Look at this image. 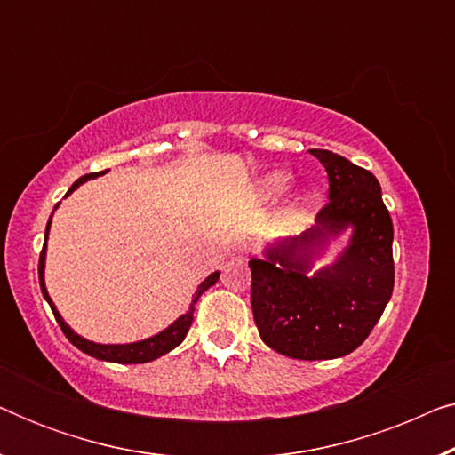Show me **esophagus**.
Instances as JSON below:
<instances>
[{
	"label": "esophagus",
	"mask_w": 455,
	"mask_h": 455,
	"mask_svg": "<svg viewBox=\"0 0 455 455\" xmlns=\"http://www.w3.org/2000/svg\"><path fill=\"white\" fill-rule=\"evenodd\" d=\"M232 257L238 259V260L248 257V244H246V242H235V244L232 246Z\"/></svg>",
	"instance_id": "34e87169"
}]
</instances>
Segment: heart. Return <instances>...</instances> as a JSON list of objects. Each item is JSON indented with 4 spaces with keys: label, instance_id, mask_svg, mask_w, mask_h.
I'll return each mask as SVG.
<instances>
[{
    "label": "heart",
    "instance_id": "obj_1",
    "mask_svg": "<svg viewBox=\"0 0 455 455\" xmlns=\"http://www.w3.org/2000/svg\"><path fill=\"white\" fill-rule=\"evenodd\" d=\"M267 186H269L271 192L279 195V192H283L285 188H288V176H285V173H273V176L267 180Z\"/></svg>",
    "mask_w": 455,
    "mask_h": 455
}]
</instances>
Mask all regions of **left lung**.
<instances>
[{"label":"left lung","mask_w":455,"mask_h":455,"mask_svg":"<svg viewBox=\"0 0 455 455\" xmlns=\"http://www.w3.org/2000/svg\"><path fill=\"white\" fill-rule=\"evenodd\" d=\"M325 167L329 203L316 226L251 259V302L260 339L283 356L331 360L356 350L381 319L394 291V223L379 180L325 148L310 151ZM353 228L351 246L331 267L308 278L316 247Z\"/></svg>","instance_id":"1"}]
</instances>
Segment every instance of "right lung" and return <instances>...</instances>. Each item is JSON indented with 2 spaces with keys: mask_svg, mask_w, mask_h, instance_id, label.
I'll list each match as a JSON object with an SVG mask.
<instances>
[{
  "mask_svg": "<svg viewBox=\"0 0 455 455\" xmlns=\"http://www.w3.org/2000/svg\"><path fill=\"white\" fill-rule=\"evenodd\" d=\"M101 173L103 172L86 173V176L78 178L76 182L72 184V188L66 192V196L70 195L72 190H76L80 184H84L86 180L101 176ZM49 226H52V217H49V221H47L45 244H43V251H41V257H39V283H41V291H43V296H45V300L49 302V307H52L55 321H58V325L61 327V331H64L66 338L70 339L72 344L78 347V350H83L84 354H89V356H92V358L109 360V363H120V364H142V363H151V360L164 356V354H167V352H172L173 347L182 344L184 338H186V333H188V329L192 325V313H195L196 300H198V298H201L203 291H207L211 285H215L217 279H220V271L211 273V275L204 279L201 285H198L196 294H195V298H192V302H190V308L186 310V313L180 316L178 321H173L170 327L164 329V331L157 333V335H153V338L142 339V341H134V344H95V341H89V339L80 338L78 333H74L72 329L66 325L64 319H61V315L58 313V308H55V304L52 302V298H49V294H47L45 277H43V271H45V248H47Z\"/></svg>",
  "mask_w": 455,
  "mask_h": 455,
  "instance_id": "1",
  "label": "right lung"
}]
</instances>
